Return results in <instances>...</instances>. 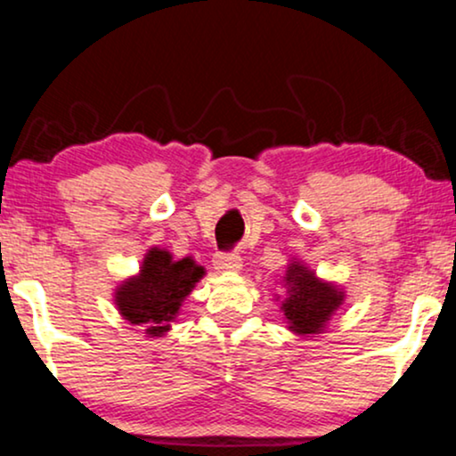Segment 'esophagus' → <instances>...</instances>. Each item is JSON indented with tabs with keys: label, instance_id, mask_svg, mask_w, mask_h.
I'll use <instances>...</instances> for the list:
<instances>
[{
	"label": "esophagus",
	"instance_id": "esophagus-1",
	"mask_svg": "<svg viewBox=\"0 0 456 456\" xmlns=\"http://www.w3.org/2000/svg\"><path fill=\"white\" fill-rule=\"evenodd\" d=\"M216 269L217 271H232L237 273L243 266V258L237 254V251H228V254H217L216 256Z\"/></svg>",
	"mask_w": 456,
	"mask_h": 456
}]
</instances>
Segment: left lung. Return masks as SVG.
Listing matches in <instances>:
<instances>
[{"label": "left lung", "instance_id": "obj_1", "mask_svg": "<svg viewBox=\"0 0 456 456\" xmlns=\"http://www.w3.org/2000/svg\"><path fill=\"white\" fill-rule=\"evenodd\" d=\"M286 286L288 298L281 309L294 333L314 335L322 330L326 320L344 301V294L335 286L315 280L314 273L298 262L288 266Z\"/></svg>", "mask_w": 456, "mask_h": 456}]
</instances>
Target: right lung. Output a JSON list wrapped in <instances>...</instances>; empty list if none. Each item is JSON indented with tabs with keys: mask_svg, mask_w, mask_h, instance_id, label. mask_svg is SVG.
Returning a JSON list of instances; mask_svg holds the SVG:
<instances>
[{
	"mask_svg": "<svg viewBox=\"0 0 456 456\" xmlns=\"http://www.w3.org/2000/svg\"><path fill=\"white\" fill-rule=\"evenodd\" d=\"M202 275L205 269L191 258L175 262L168 251L151 249L141 275L123 283L115 301L127 322L144 326L149 335L159 337L170 329V320Z\"/></svg>",
	"mask_w": 456,
	"mask_h": 456,
	"instance_id": "add662e5",
	"label": "right lung"
}]
</instances>
